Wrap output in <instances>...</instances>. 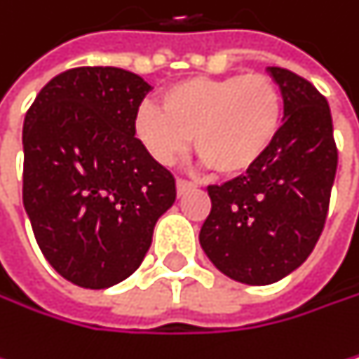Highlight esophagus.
<instances>
[{
  "mask_svg": "<svg viewBox=\"0 0 359 359\" xmlns=\"http://www.w3.org/2000/svg\"><path fill=\"white\" fill-rule=\"evenodd\" d=\"M191 189H196L194 183L185 181V178H176V194H178V196H183V194H187V191H191Z\"/></svg>",
  "mask_w": 359,
  "mask_h": 359,
  "instance_id": "esophagus-1",
  "label": "esophagus"
}]
</instances>
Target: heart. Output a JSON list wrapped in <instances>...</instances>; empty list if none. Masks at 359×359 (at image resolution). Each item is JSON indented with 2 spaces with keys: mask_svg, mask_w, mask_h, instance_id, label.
Masks as SVG:
<instances>
[{
  "mask_svg": "<svg viewBox=\"0 0 359 359\" xmlns=\"http://www.w3.org/2000/svg\"><path fill=\"white\" fill-rule=\"evenodd\" d=\"M283 125V95L264 74L189 79L161 95V110L140 106L136 138L161 165L198 155L221 176H241L274 147Z\"/></svg>",
  "mask_w": 359,
  "mask_h": 359,
  "instance_id": "heart-1",
  "label": "heart"
}]
</instances>
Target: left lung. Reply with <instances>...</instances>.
<instances>
[{
  "instance_id": "1",
  "label": "left lung",
  "mask_w": 359,
  "mask_h": 359,
  "mask_svg": "<svg viewBox=\"0 0 359 359\" xmlns=\"http://www.w3.org/2000/svg\"><path fill=\"white\" fill-rule=\"evenodd\" d=\"M283 95V125L245 176L208 187L200 245L212 266L245 285H270L300 268L327 215L339 153L325 97L298 74L268 67Z\"/></svg>"
}]
</instances>
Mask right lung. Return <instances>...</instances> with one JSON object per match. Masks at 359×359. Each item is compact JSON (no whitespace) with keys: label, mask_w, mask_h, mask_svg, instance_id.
I'll use <instances>...</instances> for the list:
<instances>
[{"label":"right lung","mask_w":359,"mask_h":359,"mask_svg":"<svg viewBox=\"0 0 359 359\" xmlns=\"http://www.w3.org/2000/svg\"><path fill=\"white\" fill-rule=\"evenodd\" d=\"M151 85L121 67L67 69L22 123V206L40 251L69 283L106 290L142 264L174 176L134 130Z\"/></svg>","instance_id":"1"}]
</instances>
